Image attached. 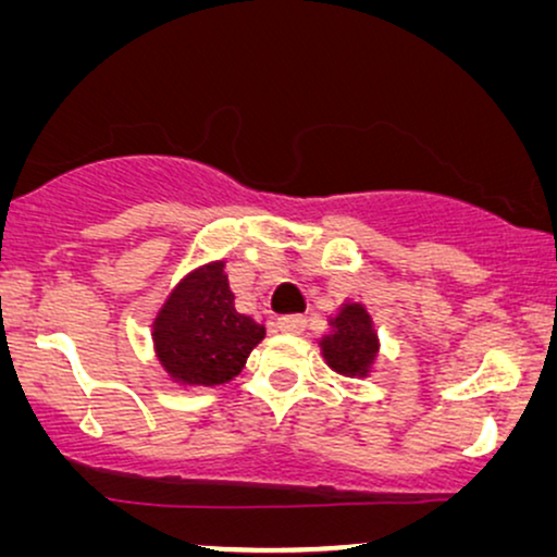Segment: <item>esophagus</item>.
Wrapping results in <instances>:
<instances>
[{
    "label": "esophagus",
    "mask_w": 557,
    "mask_h": 557,
    "mask_svg": "<svg viewBox=\"0 0 557 557\" xmlns=\"http://www.w3.org/2000/svg\"><path fill=\"white\" fill-rule=\"evenodd\" d=\"M281 331L286 333H301L307 327V318L305 314H284V318L278 320Z\"/></svg>",
    "instance_id": "34e87169"
}]
</instances>
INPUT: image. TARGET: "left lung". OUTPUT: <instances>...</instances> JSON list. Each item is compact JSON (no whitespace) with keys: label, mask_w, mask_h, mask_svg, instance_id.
Returning <instances> with one entry per match:
<instances>
[{"label":"left lung","mask_w":557,"mask_h":557,"mask_svg":"<svg viewBox=\"0 0 557 557\" xmlns=\"http://www.w3.org/2000/svg\"><path fill=\"white\" fill-rule=\"evenodd\" d=\"M322 354L335 372L363 374L376 356L372 320L361 305H348L335 318V333L322 341Z\"/></svg>","instance_id":"1"}]
</instances>
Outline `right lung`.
Returning <instances> with one entry per match:
<instances>
[{
    "label": "right lung",
    "mask_w": 557,
    "mask_h": 557,
    "mask_svg": "<svg viewBox=\"0 0 557 557\" xmlns=\"http://www.w3.org/2000/svg\"><path fill=\"white\" fill-rule=\"evenodd\" d=\"M265 327L235 310L224 263L198 268L164 301L154 320L162 367L185 384H222L239 374Z\"/></svg>",
    "instance_id": "add662e5"
}]
</instances>
